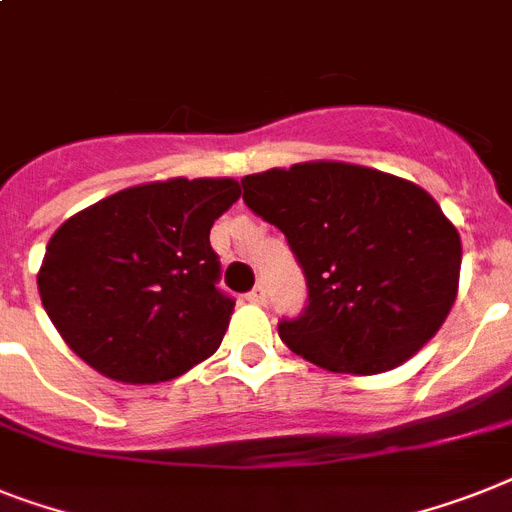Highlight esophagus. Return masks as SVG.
<instances>
[{
  "label": "esophagus",
  "mask_w": 512,
  "mask_h": 512,
  "mask_svg": "<svg viewBox=\"0 0 512 512\" xmlns=\"http://www.w3.org/2000/svg\"><path fill=\"white\" fill-rule=\"evenodd\" d=\"M246 301L248 303H256V306H261V303H264L266 301V293H264V287H253V290H251V293H248L246 295Z\"/></svg>",
  "instance_id": "esophagus-1"
}]
</instances>
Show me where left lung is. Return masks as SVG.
<instances>
[{
	"mask_svg": "<svg viewBox=\"0 0 512 512\" xmlns=\"http://www.w3.org/2000/svg\"><path fill=\"white\" fill-rule=\"evenodd\" d=\"M240 183L306 274V308L280 322L293 353L329 371L379 374L437 335L458 295L460 235L424 188L345 162Z\"/></svg>",
	"mask_w": 512,
	"mask_h": 512,
	"instance_id": "left-lung-1",
	"label": "left lung"
}]
</instances>
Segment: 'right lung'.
<instances>
[{
    "mask_svg": "<svg viewBox=\"0 0 512 512\" xmlns=\"http://www.w3.org/2000/svg\"><path fill=\"white\" fill-rule=\"evenodd\" d=\"M240 198L232 177L125 188L70 217L46 246L38 293L75 356L128 384L175 379L219 348L232 316L214 219Z\"/></svg>",
    "mask_w": 512,
    "mask_h": 512,
    "instance_id": "obj_1",
    "label": "right lung"
}]
</instances>
